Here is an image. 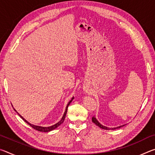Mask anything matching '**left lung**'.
<instances>
[{
    "mask_svg": "<svg viewBox=\"0 0 155 155\" xmlns=\"http://www.w3.org/2000/svg\"><path fill=\"white\" fill-rule=\"evenodd\" d=\"M92 122H93L96 125L98 126V127H99L100 128H103V129H104V130H114V129H117V128H120V127H123V126H124V125L120 126V127H115V128H108V127H104V126H103V125H102V124H101V123H100V122L98 121V120H96V118L95 117H92Z\"/></svg>",
    "mask_w": 155,
    "mask_h": 155,
    "instance_id": "left-lung-1",
    "label": "left lung"
}]
</instances>
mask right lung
Returning a JSON list of instances; mask_svg holds the SVG:
<instances>
[{
  "label": "right lung",
  "instance_id": "obj_1",
  "mask_svg": "<svg viewBox=\"0 0 155 155\" xmlns=\"http://www.w3.org/2000/svg\"><path fill=\"white\" fill-rule=\"evenodd\" d=\"M73 99H74V97H73V98L71 99V101H70L69 102V103H68V104H67L66 108H65V112H64V115H63V117H62V118L61 119V120H60V121H59V122H57V124L52 125V126H51V127H40V126L33 125V124H31V123H29L28 122H27V120H26L22 116H21V115H20L19 114H18L20 115L21 118H22L23 120H24V121H25L26 123H27V124H28V125L31 126V127H32L33 128H34V129H35V130H38V131H41V132H49V131H51V130H52L55 129L56 128L58 127L59 126L61 125V124H62V123L64 122V120H65V115H66V114H67V111H68V106H69V104H70V103H71V102L72 101ZM14 109L15 111V109ZM16 112H17V111H16ZM17 113H18V112H17Z\"/></svg>",
  "mask_w": 155,
  "mask_h": 155
}]
</instances>
